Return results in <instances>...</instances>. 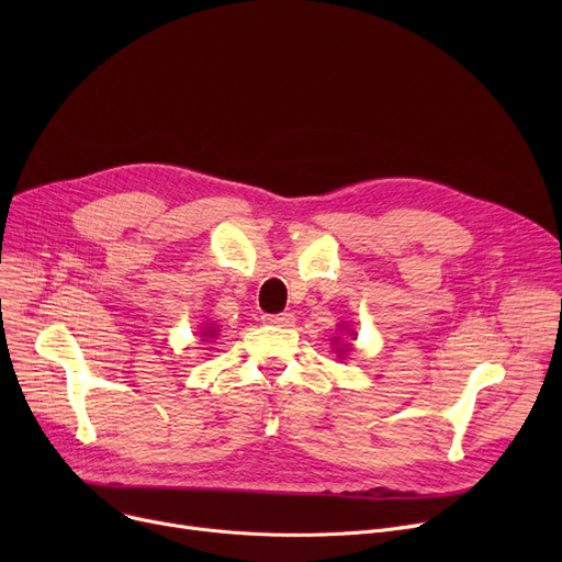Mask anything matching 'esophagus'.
<instances>
[{"instance_id": "obj_1", "label": "esophagus", "mask_w": 562, "mask_h": 562, "mask_svg": "<svg viewBox=\"0 0 562 562\" xmlns=\"http://www.w3.org/2000/svg\"><path fill=\"white\" fill-rule=\"evenodd\" d=\"M263 323H269V326H278V328H289L293 323V314H289V312L269 314V316H263Z\"/></svg>"}]
</instances>
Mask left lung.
Instances as JSON below:
<instances>
[{
  "mask_svg": "<svg viewBox=\"0 0 562 562\" xmlns=\"http://www.w3.org/2000/svg\"><path fill=\"white\" fill-rule=\"evenodd\" d=\"M352 337H356V333H352ZM337 352H339V360L344 358V348H337Z\"/></svg>",
  "mask_w": 562,
  "mask_h": 562,
  "instance_id": "obj_1",
  "label": "left lung"
}]
</instances>
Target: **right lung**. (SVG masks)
<instances>
[{"mask_svg": "<svg viewBox=\"0 0 562 562\" xmlns=\"http://www.w3.org/2000/svg\"><path fill=\"white\" fill-rule=\"evenodd\" d=\"M202 337H210V339H214V337H216V328H214V326H206V330L202 333Z\"/></svg>", "mask_w": 562, "mask_h": 562, "instance_id": "add662e5", "label": "right lung"}]
</instances>
